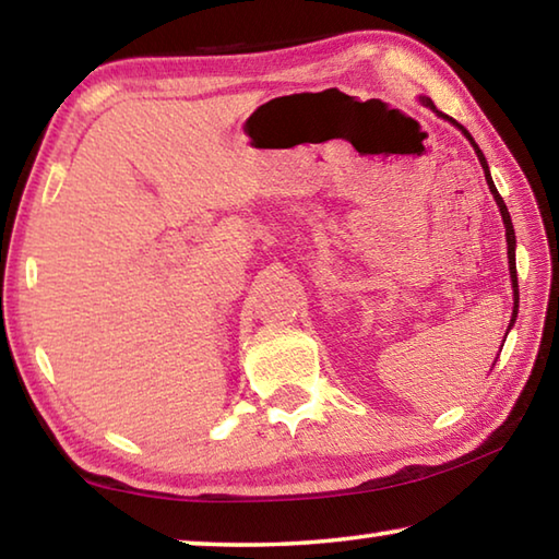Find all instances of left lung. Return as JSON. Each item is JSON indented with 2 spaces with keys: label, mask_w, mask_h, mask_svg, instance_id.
Instances as JSON below:
<instances>
[{
  "label": "left lung",
  "mask_w": 559,
  "mask_h": 559,
  "mask_svg": "<svg viewBox=\"0 0 559 559\" xmlns=\"http://www.w3.org/2000/svg\"><path fill=\"white\" fill-rule=\"evenodd\" d=\"M424 103H427L429 108H433L437 110V106H433L431 100H427L424 98ZM439 112V110H437ZM451 120V118H449ZM456 122V120H453ZM459 126V122H456ZM461 130H463V135H466L468 140H471V145H473V150H476V155H478V159H480V165H484V173H486V182H488V187H490V192H493V197H496V202H498V206H500V214H503V224H506V239H508V263H510V281H513V296H515V310H513V320H510V325L515 323V316H518V271H515V229H513V222H510V214H508V206H506V202H503V197L498 194V189H496V185H493V179H490V173H488V165H486V157H484V153H480L478 150V145L473 143V138L468 135V130L463 128V126H459Z\"/></svg>",
  "instance_id": "left-lung-1"
}]
</instances>
